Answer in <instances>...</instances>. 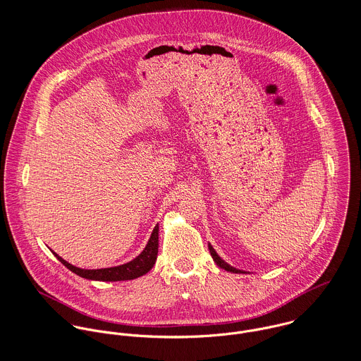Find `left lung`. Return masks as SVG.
<instances>
[{"label": "left lung", "instance_id": "8db88e82", "mask_svg": "<svg viewBox=\"0 0 361 361\" xmlns=\"http://www.w3.org/2000/svg\"><path fill=\"white\" fill-rule=\"evenodd\" d=\"M208 249H209V253H211V256L214 258V261L216 262V265H218L219 268H222V269H225V271H229V272H233V274H240V272H243V271L236 269V268L231 267L229 264H226L222 258L219 257V256L216 255V252L212 249V246H211V245H208Z\"/></svg>", "mask_w": 361, "mask_h": 361}]
</instances>
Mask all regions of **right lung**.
I'll return each instance as SVG.
<instances>
[{
    "instance_id": "add662e5",
    "label": "right lung",
    "mask_w": 361,
    "mask_h": 361,
    "mask_svg": "<svg viewBox=\"0 0 361 361\" xmlns=\"http://www.w3.org/2000/svg\"><path fill=\"white\" fill-rule=\"evenodd\" d=\"M52 255L58 258L68 269L75 272L76 275L92 279V281H104V282H114V281H128V279H135L139 278L145 274H147L157 259L158 255V225H155L154 231L150 236V240L145 250L129 262L118 265V267H111V268H100V269H83L78 268L63 258L59 257L56 253L52 252Z\"/></svg>"
}]
</instances>
